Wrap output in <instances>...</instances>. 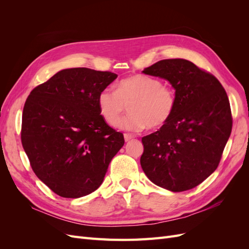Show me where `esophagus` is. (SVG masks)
<instances>
[{
	"mask_svg": "<svg viewBox=\"0 0 249 249\" xmlns=\"http://www.w3.org/2000/svg\"><path fill=\"white\" fill-rule=\"evenodd\" d=\"M124 137L125 142H127V141H130V140L133 139V136H132V135H130V134H124Z\"/></svg>",
	"mask_w": 249,
	"mask_h": 249,
	"instance_id": "1",
	"label": "esophagus"
}]
</instances>
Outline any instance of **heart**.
I'll list each match as a JSON object with an SVG mask.
<instances>
[{
  "mask_svg": "<svg viewBox=\"0 0 249 249\" xmlns=\"http://www.w3.org/2000/svg\"><path fill=\"white\" fill-rule=\"evenodd\" d=\"M127 104L131 113L118 126L139 132L146 126L159 129L167 124L176 111L177 97L172 88L148 76L124 79L117 84L116 90L106 88L97 96L101 115L110 125H116Z\"/></svg>",
  "mask_w": 249,
  "mask_h": 249,
  "instance_id": "obj_1",
  "label": "heart"
}]
</instances>
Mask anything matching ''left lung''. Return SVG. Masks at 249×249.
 Returning <instances> with one entry per match:
<instances>
[{
	"label": "left lung",
	"mask_w": 249,
	"mask_h": 249,
	"mask_svg": "<svg viewBox=\"0 0 249 249\" xmlns=\"http://www.w3.org/2000/svg\"><path fill=\"white\" fill-rule=\"evenodd\" d=\"M142 72L168 81L177 106L167 124L142 138L141 167L164 189L190 190L220 162L232 125L228 94L213 74L185 59L161 60Z\"/></svg>",
	"instance_id": "obj_1"
}]
</instances>
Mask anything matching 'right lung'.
Masks as SVG:
<instances>
[{
	"label": "right lung",
	"mask_w": 249,
	"mask_h": 249,
	"mask_svg": "<svg viewBox=\"0 0 249 249\" xmlns=\"http://www.w3.org/2000/svg\"><path fill=\"white\" fill-rule=\"evenodd\" d=\"M116 78L110 71L66 69L28 96L22 147L37 178L59 196L79 198L95 191L124 144L97 105L100 92Z\"/></svg>",
	"instance_id": "1"
}]
</instances>
